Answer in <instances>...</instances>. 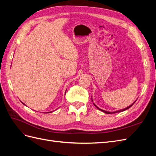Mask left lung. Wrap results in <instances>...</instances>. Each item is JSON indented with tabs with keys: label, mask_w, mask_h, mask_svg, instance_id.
I'll return each instance as SVG.
<instances>
[{
	"label": "left lung",
	"mask_w": 156,
	"mask_h": 156,
	"mask_svg": "<svg viewBox=\"0 0 156 156\" xmlns=\"http://www.w3.org/2000/svg\"><path fill=\"white\" fill-rule=\"evenodd\" d=\"M92 101H93V100H92ZM135 102H133V103H132L131 105H130L129 107H126V108H123V109H121V110H119V111H115V112H108V111H104V110H102V109H101V108H100L99 107H98L95 104H94V106H96L99 110H100V111H103V112H105V113H106V114H112V113H117V112H122V111H126V110H127V109H128L129 108H130L132 105H133L134 103H135Z\"/></svg>",
	"instance_id": "1"
}]
</instances>
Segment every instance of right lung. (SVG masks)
Here are the masks:
<instances>
[{
    "mask_svg": "<svg viewBox=\"0 0 156 156\" xmlns=\"http://www.w3.org/2000/svg\"><path fill=\"white\" fill-rule=\"evenodd\" d=\"M22 103H23V102H22ZM23 104H24V103H23ZM24 105H25V104H24Z\"/></svg>",
    "mask_w": 156,
    "mask_h": 156,
    "instance_id": "1",
    "label": "right lung"
}]
</instances>
